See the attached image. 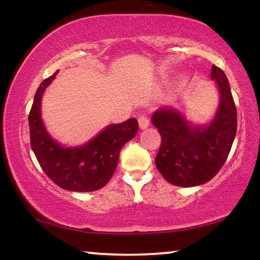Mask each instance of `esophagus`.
Wrapping results in <instances>:
<instances>
[{"instance_id":"obj_1","label":"esophagus","mask_w":260,"mask_h":260,"mask_svg":"<svg viewBox=\"0 0 260 260\" xmlns=\"http://www.w3.org/2000/svg\"><path fill=\"white\" fill-rule=\"evenodd\" d=\"M149 119L146 117V116H141L139 118V126H140V129H147L149 127Z\"/></svg>"}]
</instances>
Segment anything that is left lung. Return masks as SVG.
Instances as JSON below:
<instances>
[{"mask_svg":"<svg viewBox=\"0 0 260 260\" xmlns=\"http://www.w3.org/2000/svg\"><path fill=\"white\" fill-rule=\"evenodd\" d=\"M211 80L218 88L219 104L206 124L188 120L181 109L174 107H161L152 113L151 122L161 136L156 167L174 186L195 187L210 181L225 164L234 142L237 113L230 82L215 65Z\"/></svg>","mask_w":260,"mask_h":260,"instance_id":"1","label":"left lung"}]
</instances>
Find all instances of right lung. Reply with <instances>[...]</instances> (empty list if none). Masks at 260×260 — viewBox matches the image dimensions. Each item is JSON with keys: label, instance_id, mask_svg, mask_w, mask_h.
Masks as SVG:
<instances>
[{"label": "right lung", "instance_id": "add662e5", "mask_svg": "<svg viewBox=\"0 0 260 260\" xmlns=\"http://www.w3.org/2000/svg\"><path fill=\"white\" fill-rule=\"evenodd\" d=\"M57 74L43 80L35 93L28 116L30 147L43 172L57 186L70 191L99 190L116 171L122 146L138 133V120L108 125L82 146L64 147L49 134L41 116L43 94Z\"/></svg>", "mask_w": 260, "mask_h": 260}]
</instances>
